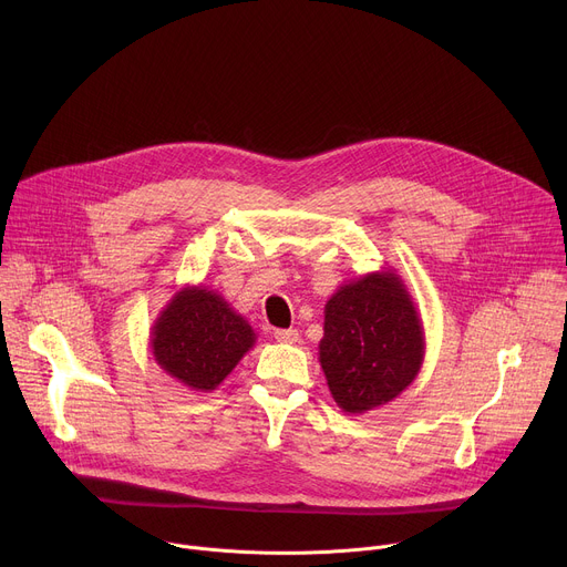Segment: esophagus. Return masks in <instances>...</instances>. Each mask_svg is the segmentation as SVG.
I'll return each mask as SVG.
<instances>
[{
	"label": "esophagus",
	"instance_id": "34e87169",
	"mask_svg": "<svg viewBox=\"0 0 567 567\" xmlns=\"http://www.w3.org/2000/svg\"><path fill=\"white\" fill-rule=\"evenodd\" d=\"M278 343H296L298 341V332L296 330H276L274 332Z\"/></svg>",
	"mask_w": 567,
	"mask_h": 567
}]
</instances>
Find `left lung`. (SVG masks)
Instances as JSON below:
<instances>
[{
  "mask_svg": "<svg viewBox=\"0 0 567 567\" xmlns=\"http://www.w3.org/2000/svg\"><path fill=\"white\" fill-rule=\"evenodd\" d=\"M318 361L346 415H363L406 390L426 339L415 300L394 269L341 285L326 305Z\"/></svg>",
  "mask_w": 567,
  "mask_h": 567,
  "instance_id": "left-lung-1",
  "label": "left lung"
}]
</instances>
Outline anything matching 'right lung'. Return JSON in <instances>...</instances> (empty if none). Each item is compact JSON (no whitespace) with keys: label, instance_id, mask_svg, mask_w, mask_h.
I'll list each match as a JSON object with an SVG mask.
<instances>
[{"label":"right lung","instance_id":"obj_1","mask_svg":"<svg viewBox=\"0 0 567 567\" xmlns=\"http://www.w3.org/2000/svg\"><path fill=\"white\" fill-rule=\"evenodd\" d=\"M256 332L221 293L182 287L156 316L150 348L156 365L197 392H213L254 346Z\"/></svg>","mask_w":567,"mask_h":567}]
</instances>
